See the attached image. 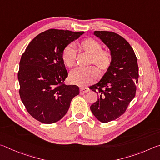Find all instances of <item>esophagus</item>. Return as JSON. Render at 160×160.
Listing matches in <instances>:
<instances>
[{
	"label": "esophagus",
	"instance_id": "34e87169",
	"mask_svg": "<svg viewBox=\"0 0 160 160\" xmlns=\"http://www.w3.org/2000/svg\"><path fill=\"white\" fill-rule=\"evenodd\" d=\"M88 91H89L88 88H86V87L80 88V93L81 94H84L86 93H87Z\"/></svg>",
	"mask_w": 160,
	"mask_h": 160
}]
</instances>
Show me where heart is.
<instances>
[{"label": "heart", "mask_w": 160, "mask_h": 160, "mask_svg": "<svg viewBox=\"0 0 160 160\" xmlns=\"http://www.w3.org/2000/svg\"><path fill=\"white\" fill-rule=\"evenodd\" d=\"M80 48L83 52L90 55L89 64H94L102 70L106 71L112 64V55L108 50L102 49V45L96 39L88 38L83 40L79 44ZM62 59L64 65L67 67H74L77 62V52L72 45L64 48ZM99 76L98 70L94 66L86 68H77L70 72L69 80L73 84L86 86L93 83Z\"/></svg>", "instance_id": "1"}]
</instances>
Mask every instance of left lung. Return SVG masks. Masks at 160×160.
Returning <instances> with one entry per match:
<instances>
[{
    "label": "left lung",
    "mask_w": 160,
    "mask_h": 160,
    "mask_svg": "<svg viewBox=\"0 0 160 160\" xmlns=\"http://www.w3.org/2000/svg\"><path fill=\"white\" fill-rule=\"evenodd\" d=\"M94 34L109 48L112 58L101 80L90 87L98 96L91 106L92 113L107 123L122 115L135 97L138 66L132 47L122 36L107 31H96Z\"/></svg>",
    "instance_id": "1"
}]
</instances>
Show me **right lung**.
<instances>
[{"label":"right lung","mask_w":160,"mask_h":160,"mask_svg":"<svg viewBox=\"0 0 160 160\" xmlns=\"http://www.w3.org/2000/svg\"><path fill=\"white\" fill-rule=\"evenodd\" d=\"M83 32L50 29L39 33L22 54L18 72L19 96L31 116L43 124L60 120L73 98L76 85H65L68 76L62 59L64 48Z\"/></svg>","instance_id":"add662e5"}]
</instances>
